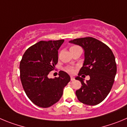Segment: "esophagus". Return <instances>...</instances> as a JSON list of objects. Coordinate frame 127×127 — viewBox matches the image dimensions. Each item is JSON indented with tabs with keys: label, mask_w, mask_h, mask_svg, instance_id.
Instances as JSON below:
<instances>
[{
	"label": "esophagus",
	"mask_w": 127,
	"mask_h": 127,
	"mask_svg": "<svg viewBox=\"0 0 127 127\" xmlns=\"http://www.w3.org/2000/svg\"><path fill=\"white\" fill-rule=\"evenodd\" d=\"M70 77H71V81H73L74 80H75V78H74L73 76H71Z\"/></svg>",
	"instance_id": "obj_1"
}]
</instances>
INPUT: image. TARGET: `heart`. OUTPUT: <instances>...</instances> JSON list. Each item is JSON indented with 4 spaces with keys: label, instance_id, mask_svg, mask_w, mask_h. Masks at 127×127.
<instances>
[{
    "label": "heart",
    "instance_id": "obj_1",
    "mask_svg": "<svg viewBox=\"0 0 127 127\" xmlns=\"http://www.w3.org/2000/svg\"><path fill=\"white\" fill-rule=\"evenodd\" d=\"M72 47H71V48ZM66 70L68 71V72H69V73H73V72L74 71V69L73 68H71V67H69V68H68L67 69H66Z\"/></svg>",
    "mask_w": 127,
    "mask_h": 127
}]
</instances>
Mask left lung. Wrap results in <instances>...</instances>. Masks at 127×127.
Returning a JSON list of instances; mask_svg holds the SVG:
<instances>
[{"label":"left lung","instance_id":"obj_1","mask_svg":"<svg viewBox=\"0 0 127 127\" xmlns=\"http://www.w3.org/2000/svg\"><path fill=\"white\" fill-rule=\"evenodd\" d=\"M69 43L82 47L84 50V61L75 79L82 86L76 91L80 102L94 106L104 100L113 85L116 74L115 58L108 46L92 37L76 38ZM82 74L89 75L86 82L79 77Z\"/></svg>","mask_w":127,"mask_h":127}]
</instances>
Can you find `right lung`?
Instances as JSON below:
<instances>
[{
	"mask_svg": "<svg viewBox=\"0 0 127 127\" xmlns=\"http://www.w3.org/2000/svg\"><path fill=\"white\" fill-rule=\"evenodd\" d=\"M64 41H40L25 51L20 62L24 91L31 101L41 108H49L59 101L70 81L69 75L63 71H59L58 78L48 77L58 63V50Z\"/></svg>",
	"mask_w": 127,
	"mask_h": 127,
	"instance_id": "add662e5",
	"label": "right lung"
}]
</instances>
